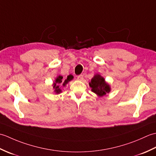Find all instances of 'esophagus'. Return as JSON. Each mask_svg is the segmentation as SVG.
<instances>
[{"label":"esophagus","mask_w":156,"mask_h":156,"mask_svg":"<svg viewBox=\"0 0 156 156\" xmlns=\"http://www.w3.org/2000/svg\"><path fill=\"white\" fill-rule=\"evenodd\" d=\"M84 79V76L83 75H79L77 76V80L79 81H82Z\"/></svg>","instance_id":"obj_1"}]
</instances>
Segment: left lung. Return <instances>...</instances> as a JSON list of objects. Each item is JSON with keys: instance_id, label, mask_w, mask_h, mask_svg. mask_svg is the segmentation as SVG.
Instances as JSON below:
<instances>
[{"instance_id": "obj_1", "label": "left lung", "mask_w": 156, "mask_h": 156, "mask_svg": "<svg viewBox=\"0 0 156 156\" xmlns=\"http://www.w3.org/2000/svg\"><path fill=\"white\" fill-rule=\"evenodd\" d=\"M92 92L98 97H102L109 93L111 90V86L105 81V79L101 74H96L89 82Z\"/></svg>"}]
</instances>
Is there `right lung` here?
Returning <instances> with one entry per match:
<instances>
[{
	"mask_svg": "<svg viewBox=\"0 0 156 156\" xmlns=\"http://www.w3.org/2000/svg\"><path fill=\"white\" fill-rule=\"evenodd\" d=\"M74 76L72 74H69L67 76V78H64L63 76L61 75H58L57 77L55 78L53 83V88H54V92H55V94H60L62 92V87H64L66 86L69 82L73 80Z\"/></svg>",
	"mask_w": 156,
	"mask_h": 156,
	"instance_id": "right-lung-1",
	"label": "right lung"
}]
</instances>
